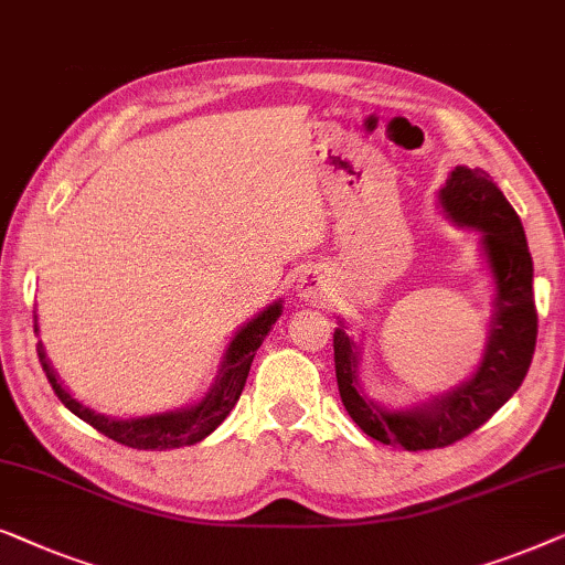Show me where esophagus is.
<instances>
[{
	"label": "esophagus",
	"mask_w": 565,
	"mask_h": 565,
	"mask_svg": "<svg viewBox=\"0 0 565 565\" xmlns=\"http://www.w3.org/2000/svg\"><path fill=\"white\" fill-rule=\"evenodd\" d=\"M294 291H297L299 301H307V305H320L324 299V291H328V279H324L322 271L317 268H307L297 276V284H294Z\"/></svg>",
	"instance_id": "obj_1"
}]
</instances>
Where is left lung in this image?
Segmentation results:
<instances>
[{
	"instance_id": "obj_1",
	"label": "left lung",
	"mask_w": 565,
	"mask_h": 565,
	"mask_svg": "<svg viewBox=\"0 0 565 565\" xmlns=\"http://www.w3.org/2000/svg\"><path fill=\"white\" fill-rule=\"evenodd\" d=\"M452 225L479 233V250L491 276V322L476 371L458 386L409 407H384L361 384V343L338 317L332 348L340 399L365 435L404 450L452 445L487 423L522 386L535 353L537 312L532 297V258L524 227L487 171L456 166L438 192Z\"/></svg>"
}]
</instances>
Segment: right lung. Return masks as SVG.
Segmentation results:
<instances>
[{"label":"right lung","mask_w":565,"mask_h":565,"mask_svg":"<svg viewBox=\"0 0 565 565\" xmlns=\"http://www.w3.org/2000/svg\"><path fill=\"white\" fill-rule=\"evenodd\" d=\"M284 312L281 299H276L274 305H268L264 312H258L253 320L243 324L230 340L225 355L214 376L212 386L206 388L200 402L186 404V407L156 412V415H142V417H113L102 415V412L86 407L84 402H78L66 386L61 384L58 373L53 371L51 361H47L45 348L38 340V359L45 371L47 381H51L53 392L58 394V399L74 412L76 417H82L84 423H89L94 430H99L107 438L127 445V448L138 450H169V448H184V445H194L204 440L206 435L217 430L225 423V417L233 412V407L241 399L245 379H248L250 363L256 359V351L264 343V338L271 332ZM38 315H35V335H38Z\"/></svg>","instance_id":"add662e5"}]
</instances>
